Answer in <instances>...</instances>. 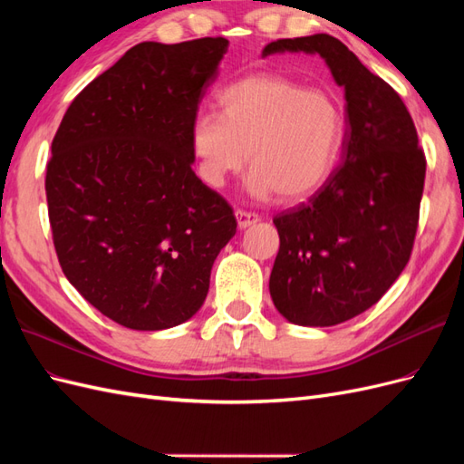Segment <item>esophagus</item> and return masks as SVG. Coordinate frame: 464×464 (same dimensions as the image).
I'll return each mask as SVG.
<instances>
[{
	"instance_id": "34e87169",
	"label": "esophagus",
	"mask_w": 464,
	"mask_h": 464,
	"mask_svg": "<svg viewBox=\"0 0 464 464\" xmlns=\"http://www.w3.org/2000/svg\"><path fill=\"white\" fill-rule=\"evenodd\" d=\"M236 220H237V227L247 228V227H251V224H256L259 220V215L251 213V210L236 208Z\"/></svg>"
}]
</instances>
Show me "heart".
I'll return each mask as SVG.
<instances>
[{"mask_svg": "<svg viewBox=\"0 0 464 464\" xmlns=\"http://www.w3.org/2000/svg\"><path fill=\"white\" fill-rule=\"evenodd\" d=\"M220 114L203 111L191 150L208 186L220 188L247 162L256 198L283 201L312 195L333 172L344 139V111L325 91L276 75L232 82L218 94Z\"/></svg>", "mask_w": 464, "mask_h": 464, "instance_id": "heart-1", "label": "heart"}]
</instances>
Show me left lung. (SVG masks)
Returning a JSON list of instances; mask_svg holds the SVG:
<instances>
[{
  "label": "left lung",
  "mask_w": 464,
  "mask_h": 464,
  "mask_svg": "<svg viewBox=\"0 0 464 464\" xmlns=\"http://www.w3.org/2000/svg\"><path fill=\"white\" fill-rule=\"evenodd\" d=\"M319 53L346 91L343 162L310 199L273 218L280 247L269 280L290 323L331 327L382 300L412 254L426 154L397 91L329 34L271 42Z\"/></svg>",
  "instance_id": "left-lung-1"
}]
</instances>
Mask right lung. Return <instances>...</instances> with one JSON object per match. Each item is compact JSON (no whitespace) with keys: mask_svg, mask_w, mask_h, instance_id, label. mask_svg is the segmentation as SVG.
<instances>
[{"mask_svg":"<svg viewBox=\"0 0 464 464\" xmlns=\"http://www.w3.org/2000/svg\"><path fill=\"white\" fill-rule=\"evenodd\" d=\"M228 40L141 42L67 108L46 164L62 271L102 315L137 331L188 321L236 234L220 193L195 176L191 130Z\"/></svg>","mask_w":464,"mask_h":464,"instance_id":"1","label":"right lung"}]
</instances>
